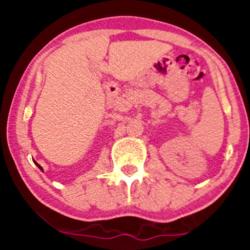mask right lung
Instances as JSON below:
<instances>
[{"label":"right lung","mask_w":250,"mask_h":250,"mask_svg":"<svg viewBox=\"0 0 250 250\" xmlns=\"http://www.w3.org/2000/svg\"><path fill=\"white\" fill-rule=\"evenodd\" d=\"M33 161H34V160H33ZM34 163H35V165H36V166H37V167H39V169H41V170H42V171H43V168H42V167H41V166H40V165H39V163H37V162H36V161H34Z\"/></svg>","instance_id":"right-lung-1"}]
</instances>
